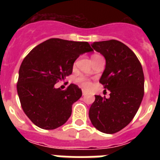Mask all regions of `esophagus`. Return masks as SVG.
<instances>
[{"label":"esophagus","mask_w":160,"mask_h":160,"mask_svg":"<svg viewBox=\"0 0 160 160\" xmlns=\"http://www.w3.org/2000/svg\"><path fill=\"white\" fill-rule=\"evenodd\" d=\"M87 91H86V90H82V95H87Z\"/></svg>","instance_id":"34e87169"}]
</instances>
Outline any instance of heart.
Wrapping results in <instances>:
<instances>
[{
	"label": "heart",
	"instance_id": "b5f03b06",
	"mask_svg": "<svg viewBox=\"0 0 160 160\" xmlns=\"http://www.w3.org/2000/svg\"><path fill=\"white\" fill-rule=\"evenodd\" d=\"M77 82L80 83V85L85 88H89L90 86V85H91L90 80H88V79H86L85 77H84L83 75H80V76L77 78Z\"/></svg>",
	"mask_w": 160,
	"mask_h": 160
}]
</instances>
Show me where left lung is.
<instances>
[{
	"instance_id": "left-lung-1",
	"label": "left lung",
	"mask_w": 160,
	"mask_h": 160,
	"mask_svg": "<svg viewBox=\"0 0 160 160\" xmlns=\"http://www.w3.org/2000/svg\"><path fill=\"white\" fill-rule=\"evenodd\" d=\"M91 46L105 58L100 83L110 94L109 99L95 95L89 117L98 130L114 134L127 126L139 109L144 93V72L135 54L120 41H99Z\"/></svg>"
}]
</instances>
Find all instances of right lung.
I'll return each mask as SVG.
<instances>
[{"label":"right lung","instance_id":"add662e5","mask_svg":"<svg viewBox=\"0 0 160 160\" xmlns=\"http://www.w3.org/2000/svg\"><path fill=\"white\" fill-rule=\"evenodd\" d=\"M92 51L88 42L51 38L25 57L19 70L17 93L23 111L36 126L55 129L67 121L82 91L74 84L65 90L55 85L71 75L80 55Z\"/></svg>","mask_w":160,"mask_h":160}]
</instances>
